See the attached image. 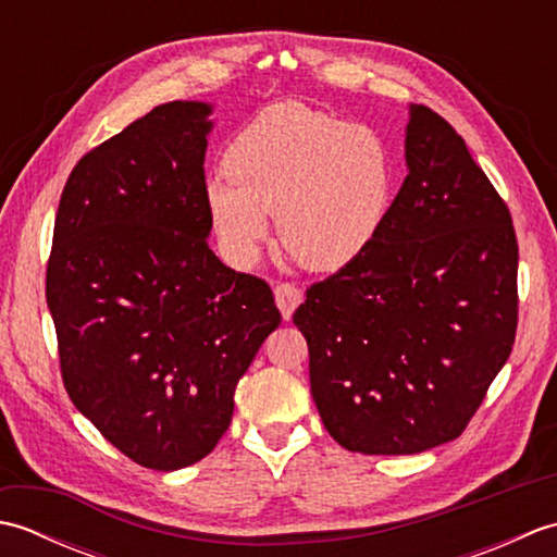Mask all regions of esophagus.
I'll list each match as a JSON object with an SVG mask.
<instances>
[{"instance_id": "esophagus-1", "label": "esophagus", "mask_w": 557, "mask_h": 557, "mask_svg": "<svg viewBox=\"0 0 557 557\" xmlns=\"http://www.w3.org/2000/svg\"><path fill=\"white\" fill-rule=\"evenodd\" d=\"M275 301L277 309L282 311V318L289 321L294 309L304 301V292L297 285H289V282H280V285H275Z\"/></svg>"}]
</instances>
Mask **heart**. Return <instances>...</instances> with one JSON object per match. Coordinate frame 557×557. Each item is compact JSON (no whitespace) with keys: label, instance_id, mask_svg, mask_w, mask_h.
Wrapping results in <instances>:
<instances>
[{"label":"heart","instance_id":"heart-1","mask_svg":"<svg viewBox=\"0 0 557 557\" xmlns=\"http://www.w3.org/2000/svg\"><path fill=\"white\" fill-rule=\"evenodd\" d=\"M206 182L224 256L251 265L277 215L280 244L315 272L359 260L381 236L397 191L393 150L375 128L285 100L258 110Z\"/></svg>","mask_w":557,"mask_h":557}]
</instances>
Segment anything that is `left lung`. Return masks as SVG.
<instances>
[{
	"label": "left lung",
	"instance_id": "left-lung-1",
	"mask_svg": "<svg viewBox=\"0 0 557 557\" xmlns=\"http://www.w3.org/2000/svg\"><path fill=\"white\" fill-rule=\"evenodd\" d=\"M407 180L381 236L306 292L311 395L327 433L363 455L455 441L510 357V210L441 114L409 104Z\"/></svg>",
	"mask_w": 557,
	"mask_h": 557
}]
</instances>
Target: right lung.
<instances>
[{"label": "right lung", "instance_id": "1", "mask_svg": "<svg viewBox=\"0 0 557 557\" xmlns=\"http://www.w3.org/2000/svg\"><path fill=\"white\" fill-rule=\"evenodd\" d=\"M210 104H160L83 156L59 198L47 263L64 387L136 465L212 453L234 389L282 321L263 280L210 251Z\"/></svg>", "mask_w": 557, "mask_h": 557}]
</instances>
